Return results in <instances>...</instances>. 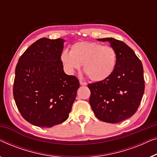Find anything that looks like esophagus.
I'll list each match as a JSON object with an SVG mask.
<instances>
[{"label": "esophagus", "mask_w": 157, "mask_h": 157, "mask_svg": "<svg viewBox=\"0 0 157 157\" xmlns=\"http://www.w3.org/2000/svg\"><path fill=\"white\" fill-rule=\"evenodd\" d=\"M79 82H80V84L81 86H86V85H87V83L86 82H84V81H79Z\"/></svg>", "instance_id": "obj_1"}]
</instances>
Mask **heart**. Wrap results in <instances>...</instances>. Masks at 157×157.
<instances>
[{
	"label": "heart",
	"mask_w": 157,
	"mask_h": 157,
	"mask_svg": "<svg viewBox=\"0 0 157 157\" xmlns=\"http://www.w3.org/2000/svg\"><path fill=\"white\" fill-rule=\"evenodd\" d=\"M60 59L67 73L74 74L83 65V72L90 81H103L114 72L117 56L114 48L96 42L75 43L71 52L63 50Z\"/></svg>",
	"instance_id": "obj_1"
}]
</instances>
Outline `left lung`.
Returning <instances> with one entry per match:
<instances>
[{
    "label": "left lung",
    "mask_w": 157,
    "mask_h": 157,
    "mask_svg": "<svg viewBox=\"0 0 157 157\" xmlns=\"http://www.w3.org/2000/svg\"><path fill=\"white\" fill-rule=\"evenodd\" d=\"M108 42L116 51L117 65L106 80L89 83L90 105L101 121L117 123L137 110L144 91L142 63L125 43L112 37L98 39Z\"/></svg>",
    "instance_id": "8db88e82"
}]
</instances>
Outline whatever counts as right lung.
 <instances>
[{"instance_id":"obj_1","label":"right lung","mask_w":157,"mask_h":157,"mask_svg":"<svg viewBox=\"0 0 157 157\" xmlns=\"http://www.w3.org/2000/svg\"><path fill=\"white\" fill-rule=\"evenodd\" d=\"M63 42L41 38L18 60L13 96L20 114L33 125L52 128L67 120L71 110L79 81L63 71Z\"/></svg>"}]
</instances>
